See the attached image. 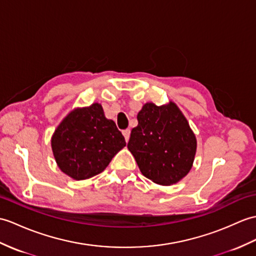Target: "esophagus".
Listing matches in <instances>:
<instances>
[{
  "label": "esophagus",
  "instance_id": "obj_1",
  "mask_svg": "<svg viewBox=\"0 0 256 256\" xmlns=\"http://www.w3.org/2000/svg\"><path fill=\"white\" fill-rule=\"evenodd\" d=\"M122 134H123V136H124V138H126V142H128V140H130V130L128 128V130H124L123 132H122Z\"/></svg>",
  "mask_w": 256,
  "mask_h": 256
}]
</instances>
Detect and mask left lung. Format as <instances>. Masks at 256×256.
Returning <instances> with one entry per match:
<instances>
[{"label":"left lung","mask_w":256,"mask_h":256,"mask_svg":"<svg viewBox=\"0 0 256 256\" xmlns=\"http://www.w3.org/2000/svg\"><path fill=\"white\" fill-rule=\"evenodd\" d=\"M138 120L128 148L142 176L160 186L181 181L192 168L198 142L179 106L174 101L162 106L147 102Z\"/></svg>","instance_id":"8db88e82"}]
</instances>
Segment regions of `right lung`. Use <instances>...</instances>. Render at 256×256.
Wrapping results in <instances>:
<instances>
[{
    "label": "right lung",
    "mask_w": 256,
    "mask_h": 256,
    "mask_svg": "<svg viewBox=\"0 0 256 256\" xmlns=\"http://www.w3.org/2000/svg\"><path fill=\"white\" fill-rule=\"evenodd\" d=\"M126 145L124 136L98 102L70 111L51 138L58 167L78 181L102 172Z\"/></svg>",
    "instance_id": "right-lung-1"
}]
</instances>
